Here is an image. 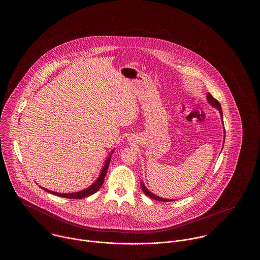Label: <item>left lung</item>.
I'll return each instance as SVG.
<instances>
[{"label": "left lung", "instance_id": "obj_1", "mask_svg": "<svg viewBox=\"0 0 260 260\" xmlns=\"http://www.w3.org/2000/svg\"><path fill=\"white\" fill-rule=\"evenodd\" d=\"M207 99H208V101H209V103H210V105H212L213 107H216V108L219 110V113H220L221 118H222V109H221V105H220V103L218 102V100H216V99H214V98L210 94V92L207 94ZM140 185H141V188H142L143 192L145 193V195H146V196H148L150 198L154 199V200H157V201H161V202H171V200L160 198V197H158V196L154 195L153 193H151L150 191H148V189L145 187V185H144L142 182H140Z\"/></svg>", "mask_w": 260, "mask_h": 260}]
</instances>
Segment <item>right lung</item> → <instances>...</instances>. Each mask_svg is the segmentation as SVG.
I'll return each instance as SVG.
<instances>
[{"mask_svg": "<svg viewBox=\"0 0 260 260\" xmlns=\"http://www.w3.org/2000/svg\"><path fill=\"white\" fill-rule=\"evenodd\" d=\"M111 155L112 153L110 154V157L105 161V166L103 167V169H102V171H101V173H100L98 180H96L92 185L90 186V187H88L87 189H86V190H83V191H80V192H76V193H71V194H63V193H56V192L50 191V190L45 189V188H43V189L46 190V191H48V192H50V193L53 194V195H55V196L63 197V198L83 199L86 198L87 196H90V195L94 194L95 192H98L99 189H100V187L103 184V182H104V177H105V174L107 173V170H108V167H109V162H110V160H111Z\"/></svg>", "mask_w": 260, "mask_h": 260, "instance_id": "add662e5", "label": "right lung"}]
</instances>
